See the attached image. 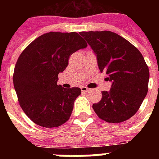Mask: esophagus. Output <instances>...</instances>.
Segmentation results:
<instances>
[{
	"mask_svg": "<svg viewBox=\"0 0 159 159\" xmlns=\"http://www.w3.org/2000/svg\"><path fill=\"white\" fill-rule=\"evenodd\" d=\"M81 89H82V92H89L92 91V89H90V88H88V87H81Z\"/></svg>",
	"mask_w": 159,
	"mask_h": 159,
	"instance_id": "34e87169",
	"label": "esophagus"
}]
</instances>
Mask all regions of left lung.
<instances>
[{"label":"left lung","mask_w":159,"mask_h":159,"mask_svg":"<svg viewBox=\"0 0 159 159\" xmlns=\"http://www.w3.org/2000/svg\"><path fill=\"white\" fill-rule=\"evenodd\" d=\"M97 57L100 72L112 82L110 92L92 108L100 119L120 123L138 111L148 93L149 70L143 55L125 39L111 31L80 32Z\"/></svg>","instance_id":"obj_1"}]
</instances>
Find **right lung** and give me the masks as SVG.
Returning <instances> with one entry per match:
<instances>
[{
  "label": "right lung",
  "instance_id": "add662e5",
  "mask_svg": "<svg viewBox=\"0 0 159 159\" xmlns=\"http://www.w3.org/2000/svg\"><path fill=\"white\" fill-rule=\"evenodd\" d=\"M87 46L76 32H49L31 42L15 66L13 83L19 103L25 115L38 125L54 128L69 120L79 87L57 85L58 74L69 57Z\"/></svg>",
  "mask_w": 159,
  "mask_h": 159
}]
</instances>
